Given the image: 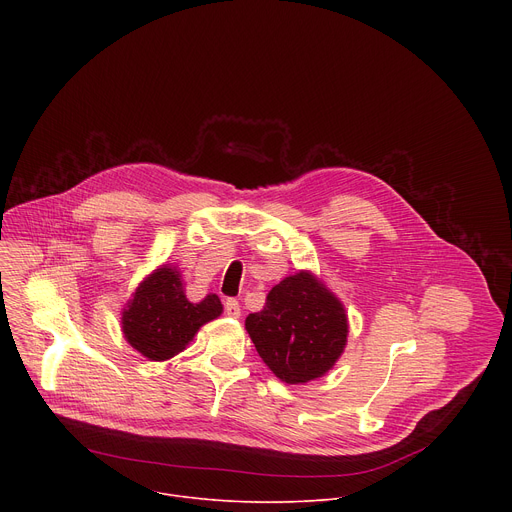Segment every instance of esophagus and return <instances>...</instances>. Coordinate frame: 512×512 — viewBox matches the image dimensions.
<instances>
[{"instance_id":"obj_1","label":"esophagus","mask_w":512,"mask_h":512,"mask_svg":"<svg viewBox=\"0 0 512 512\" xmlns=\"http://www.w3.org/2000/svg\"><path fill=\"white\" fill-rule=\"evenodd\" d=\"M225 312H227V316H231V318H241V306H239V302H237V300H227Z\"/></svg>"}]
</instances>
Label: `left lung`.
Here are the masks:
<instances>
[{"mask_svg":"<svg viewBox=\"0 0 512 512\" xmlns=\"http://www.w3.org/2000/svg\"><path fill=\"white\" fill-rule=\"evenodd\" d=\"M245 328L269 371L287 385L324 377L348 342L344 304L308 269L281 279Z\"/></svg>","mask_w":512,"mask_h":512,"instance_id":"obj_1","label":"left lung"}]
</instances>
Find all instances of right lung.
I'll list each match as a JSON object with an SVG mask.
<instances>
[{"label":"right lung","mask_w":512,"mask_h":512,"mask_svg":"<svg viewBox=\"0 0 512 512\" xmlns=\"http://www.w3.org/2000/svg\"><path fill=\"white\" fill-rule=\"evenodd\" d=\"M221 314L216 294L190 302L180 269L166 263L145 275L131 294L121 312V332L141 356L164 362L186 350L196 332Z\"/></svg>","instance_id":"obj_1"}]
</instances>
